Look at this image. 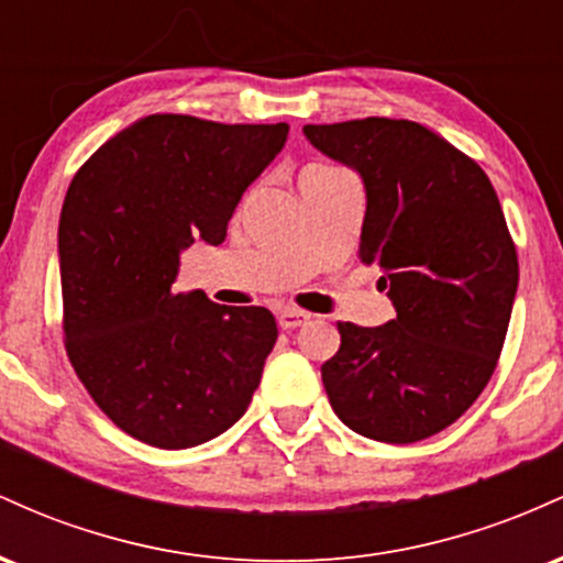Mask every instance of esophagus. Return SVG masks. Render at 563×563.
Wrapping results in <instances>:
<instances>
[{
    "instance_id": "esophagus-1",
    "label": "esophagus",
    "mask_w": 563,
    "mask_h": 563,
    "mask_svg": "<svg viewBox=\"0 0 563 563\" xmlns=\"http://www.w3.org/2000/svg\"><path fill=\"white\" fill-rule=\"evenodd\" d=\"M309 318H312V314L303 312V309H294V307H288V309H283L280 314H277V325H280L283 331H290V328H299V325H303V322H307Z\"/></svg>"
}]
</instances>
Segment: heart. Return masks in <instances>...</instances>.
Wrapping results in <instances>:
<instances>
[{
  "label": "heart",
  "mask_w": 563,
  "mask_h": 563,
  "mask_svg": "<svg viewBox=\"0 0 563 563\" xmlns=\"http://www.w3.org/2000/svg\"><path fill=\"white\" fill-rule=\"evenodd\" d=\"M312 166H314V164H312Z\"/></svg>",
  "instance_id": "heart-1"
}]
</instances>
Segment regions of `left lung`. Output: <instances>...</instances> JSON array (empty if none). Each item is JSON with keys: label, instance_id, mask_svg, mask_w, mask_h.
I'll return each mask as SVG.
<instances>
[{"label": "left lung", "instance_id": "obj_1", "mask_svg": "<svg viewBox=\"0 0 563 563\" xmlns=\"http://www.w3.org/2000/svg\"><path fill=\"white\" fill-rule=\"evenodd\" d=\"M303 134L363 177L360 260L384 269L397 309L378 328L339 322L328 399L357 434L421 442L476 402L503 352L519 256L500 200L474 158L416 121L371 115Z\"/></svg>", "mask_w": 563, "mask_h": 563}]
</instances>
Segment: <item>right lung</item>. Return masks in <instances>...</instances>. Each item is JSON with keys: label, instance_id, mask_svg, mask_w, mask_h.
Instances as JSON below:
<instances>
[{"label": "right lung", "instance_id": "right-lung-1", "mask_svg": "<svg viewBox=\"0 0 563 563\" xmlns=\"http://www.w3.org/2000/svg\"><path fill=\"white\" fill-rule=\"evenodd\" d=\"M288 124L153 113L84 161L60 211L63 341L76 376L140 442L185 450L251 405L277 325L264 307L174 294L179 251L219 245Z\"/></svg>", "mask_w": 563, "mask_h": 563}]
</instances>
